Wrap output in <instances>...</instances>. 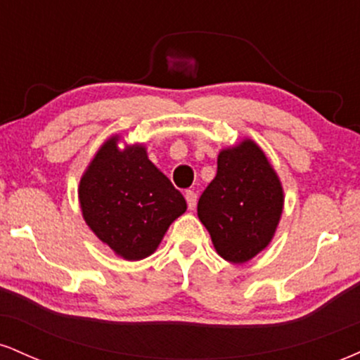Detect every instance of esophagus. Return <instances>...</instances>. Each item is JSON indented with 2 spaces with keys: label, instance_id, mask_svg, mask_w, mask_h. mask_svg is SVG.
<instances>
[{
  "label": "esophagus",
  "instance_id": "obj_1",
  "mask_svg": "<svg viewBox=\"0 0 360 360\" xmlns=\"http://www.w3.org/2000/svg\"><path fill=\"white\" fill-rule=\"evenodd\" d=\"M184 196H186V201H188V208H189V210L196 208V201H198L196 193L191 191V189H188V191L184 193Z\"/></svg>",
  "mask_w": 360,
  "mask_h": 360
}]
</instances>
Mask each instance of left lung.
Returning <instances> with one entry per match:
<instances>
[{
    "mask_svg": "<svg viewBox=\"0 0 360 360\" xmlns=\"http://www.w3.org/2000/svg\"><path fill=\"white\" fill-rule=\"evenodd\" d=\"M283 186L254 140L223 148L217 176L198 201V217L218 255L243 264L266 249L283 213Z\"/></svg>",
    "mask_w": 360,
    "mask_h": 360,
    "instance_id": "1",
    "label": "left lung"
}]
</instances>
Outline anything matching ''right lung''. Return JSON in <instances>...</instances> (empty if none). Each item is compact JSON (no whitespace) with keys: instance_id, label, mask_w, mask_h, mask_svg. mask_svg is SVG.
Returning a JSON list of instances; mask_svg holds the SVG:
<instances>
[{"instance_id":"1","label":"right lung","mask_w":360,"mask_h":360,"mask_svg":"<svg viewBox=\"0 0 360 360\" xmlns=\"http://www.w3.org/2000/svg\"><path fill=\"white\" fill-rule=\"evenodd\" d=\"M106 140L79 181L84 221L115 254L140 260L154 254L169 225L186 212V200L148 160L142 143L118 147Z\"/></svg>"}]
</instances>
